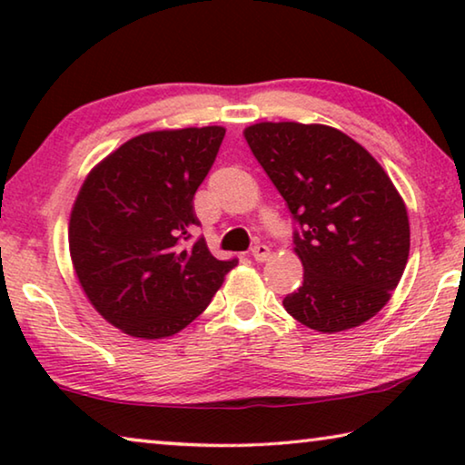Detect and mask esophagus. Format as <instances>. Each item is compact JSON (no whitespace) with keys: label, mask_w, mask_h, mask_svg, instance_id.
Returning <instances> with one entry per match:
<instances>
[{"label":"esophagus","mask_w":465,"mask_h":465,"mask_svg":"<svg viewBox=\"0 0 465 465\" xmlns=\"http://www.w3.org/2000/svg\"><path fill=\"white\" fill-rule=\"evenodd\" d=\"M252 256H254L256 262H266L271 258V248L264 246V243H258V246L252 248Z\"/></svg>","instance_id":"34e87169"}]
</instances>
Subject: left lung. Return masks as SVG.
Returning <instances> with one entry per match:
<instances>
[{
    "label": "left lung",
    "mask_w": 465,
    "mask_h": 465,
    "mask_svg": "<svg viewBox=\"0 0 465 465\" xmlns=\"http://www.w3.org/2000/svg\"><path fill=\"white\" fill-rule=\"evenodd\" d=\"M243 137L302 225L293 252L303 285L282 299L285 310L322 334L365 324L390 302L411 252L408 211L388 172L328 124L264 121Z\"/></svg>",
    "instance_id": "8db88e82"
}]
</instances>
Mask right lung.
I'll use <instances>...</instances> for the list:
<instances>
[{"instance_id":"obj_1","label":"right lung","mask_w":465,"mask_h":465,"mask_svg":"<svg viewBox=\"0 0 465 465\" xmlns=\"http://www.w3.org/2000/svg\"><path fill=\"white\" fill-rule=\"evenodd\" d=\"M225 129L149 131L124 141L85 176L69 217V256L88 302L141 341L178 334L207 310L235 261H217L193 199Z\"/></svg>"}]
</instances>
